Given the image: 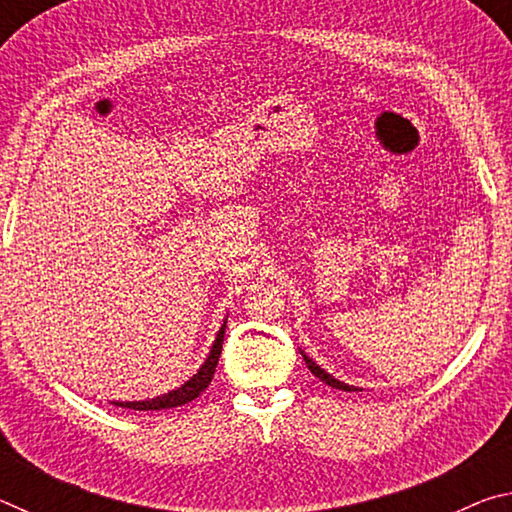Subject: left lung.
Segmentation results:
<instances>
[{"mask_svg": "<svg viewBox=\"0 0 512 512\" xmlns=\"http://www.w3.org/2000/svg\"><path fill=\"white\" fill-rule=\"evenodd\" d=\"M300 354H302V359H305L307 368H309L311 372H314V375H316L320 381H325L327 386H332V388H339V391H348V393H354V391H363V388H359V386H350V384H345V381H341V379H336V377L329 375V372H327V370H323V368H320L314 359H309V357H307L305 350H300Z\"/></svg>", "mask_w": 512, "mask_h": 512, "instance_id": "8db88e82", "label": "left lung"}]
</instances>
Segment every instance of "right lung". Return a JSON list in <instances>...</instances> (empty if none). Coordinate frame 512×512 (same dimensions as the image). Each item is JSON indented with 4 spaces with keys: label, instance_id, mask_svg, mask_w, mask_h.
I'll use <instances>...</instances> for the list:
<instances>
[{
    "label": "right lung",
    "instance_id": "obj_1",
    "mask_svg": "<svg viewBox=\"0 0 512 512\" xmlns=\"http://www.w3.org/2000/svg\"><path fill=\"white\" fill-rule=\"evenodd\" d=\"M225 323H228V316L223 318V325L216 332V339L212 343L210 352L203 361V366L198 368L192 377H189L185 384H180L178 388H173L169 393H162L158 397H149V400H137V402H112L115 406H126V409L133 411H162V409H173V406H183L187 402L196 400L214 377L216 363H219L221 357V348H223V336H225Z\"/></svg>",
    "mask_w": 512,
    "mask_h": 512
}]
</instances>
